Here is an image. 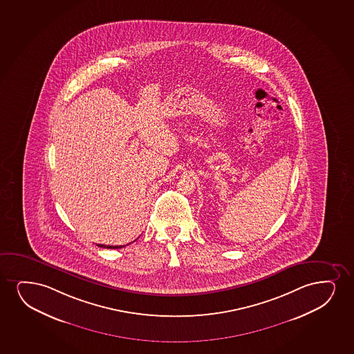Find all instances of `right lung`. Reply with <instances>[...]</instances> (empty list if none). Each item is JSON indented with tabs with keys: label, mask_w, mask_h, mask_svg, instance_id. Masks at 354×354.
Returning <instances> with one entry per match:
<instances>
[{
	"label": "right lung",
	"mask_w": 354,
	"mask_h": 354,
	"mask_svg": "<svg viewBox=\"0 0 354 354\" xmlns=\"http://www.w3.org/2000/svg\"><path fill=\"white\" fill-rule=\"evenodd\" d=\"M128 245V244H127ZM100 248H106V249H121L124 245H103V244H98Z\"/></svg>",
	"instance_id": "right-lung-1"
}]
</instances>
